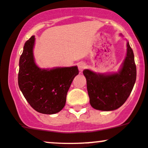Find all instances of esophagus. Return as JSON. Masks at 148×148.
Returning <instances> with one entry per match:
<instances>
[{"label": "esophagus", "mask_w": 148, "mask_h": 148, "mask_svg": "<svg viewBox=\"0 0 148 148\" xmlns=\"http://www.w3.org/2000/svg\"><path fill=\"white\" fill-rule=\"evenodd\" d=\"M86 64L84 62H79V64H78V68H79V70L80 72H82V71L86 68Z\"/></svg>", "instance_id": "esophagus-1"}]
</instances>
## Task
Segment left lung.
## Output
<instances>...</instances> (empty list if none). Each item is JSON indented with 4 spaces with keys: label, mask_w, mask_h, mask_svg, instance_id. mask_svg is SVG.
I'll use <instances>...</instances> for the list:
<instances>
[{
    "label": "left lung",
    "mask_w": 148,
    "mask_h": 148,
    "mask_svg": "<svg viewBox=\"0 0 148 148\" xmlns=\"http://www.w3.org/2000/svg\"><path fill=\"white\" fill-rule=\"evenodd\" d=\"M127 56L118 73L99 74L84 70L92 107L100 111L120 108L130 95L136 79V67L132 49L127 42Z\"/></svg>",
    "instance_id": "left-lung-1"
}]
</instances>
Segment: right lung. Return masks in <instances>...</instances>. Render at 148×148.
I'll return each mask as SVG.
<instances>
[{
  "mask_svg": "<svg viewBox=\"0 0 148 148\" xmlns=\"http://www.w3.org/2000/svg\"><path fill=\"white\" fill-rule=\"evenodd\" d=\"M35 36L25 42L19 59L18 84L33 109L44 114H54L63 108L67 92L79 74L76 66L42 69L35 63L33 49Z\"/></svg>",
  "mask_w": 148,
  "mask_h": 148,
  "instance_id": "add662e5",
  "label": "right lung"
}]
</instances>
